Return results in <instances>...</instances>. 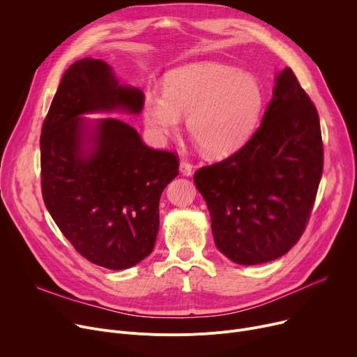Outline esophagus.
I'll return each mask as SVG.
<instances>
[{
    "instance_id": "34e87169",
    "label": "esophagus",
    "mask_w": 357,
    "mask_h": 357,
    "mask_svg": "<svg viewBox=\"0 0 357 357\" xmlns=\"http://www.w3.org/2000/svg\"><path fill=\"white\" fill-rule=\"evenodd\" d=\"M179 171L185 175V176H189L192 174V165L189 163L188 160H181V163H179Z\"/></svg>"
}]
</instances>
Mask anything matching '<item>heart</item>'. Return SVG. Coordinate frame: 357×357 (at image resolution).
Wrapping results in <instances>:
<instances>
[{"mask_svg": "<svg viewBox=\"0 0 357 357\" xmlns=\"http://www.w3.org/2000/svg\"><path fill=\"white\" fill-rule=\"evenodd\" d=\"M264 109V90L250 73L235 67L199 63L172 70L165 91L146 94L144 117L159 140L176 133L182 114L188 130L211 158L240 151L254 135Z\"/></svg>", "mask_w": 357, "mask_h": 357, "instance_id": "heart-1", "label": "heart"}]
</instances>
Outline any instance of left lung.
<instances>
[{
	"instance_id": "obj_1",
	"label": "left lung",
	"mask_w": 357,
	"mask_h": 357,
	"mask_svg": "<svg viewBox=\"0 0 357 357\" xmlns=\"http://www.w3.org/2000/svg\"><path fill=\"white\" fill-rule=\"evenodd\" d=\"M321 174L319 114L286 67L251 139L194 175L209 209L217 248L243 266L287 254L310 218Z\"/></svg>"
}]
</instances>
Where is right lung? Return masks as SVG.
<instances>
[{
    "mask_svg": "<svg viewBox=\"0 0 357 357\" xmlns=\"http://www.w3.org/2000/svg\"><path fill=\"white\" fill-rule=\"evenodd\" d=\"M144 105V91L121 86L105 61L86 57L66 70L41 129L44 204L75 250L109 270L130 268L153 251L159 199L179 160L148 148L122 121L90 129L80 116L140 113Z\"/></svg>",
    "mask_w": 357,
    "mask_h": 357,
    "instance_id": "right-lung-1",
    "label": "right lung"
}]
</instances>
